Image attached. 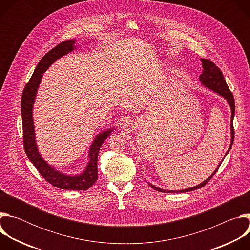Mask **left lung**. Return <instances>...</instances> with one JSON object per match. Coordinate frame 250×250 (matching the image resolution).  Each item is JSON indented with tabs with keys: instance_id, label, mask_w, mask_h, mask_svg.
<instances>
[{
	"instance_id": "obj_1",
	"label": "left lung",
	"mask_w": 250,
	"mask_h": 250,
	"mask_svg": "<svg viewBox=\"0 0 250 250\" xmlns=\"http://www.w3.org/2000/svg\"><path fill=\"white\" fill-rule=\"evenodd\" d=\"M202 61V66H203V73L199 76V79L201 81V84L209 89L210 91H213L215 93H217L218 95L222 96L224 99H226V101L228 102L229 108H230V112H231V116H230V145H229V150L227 151V153L225 154L223 160L225 159V157L227 156V154L229 152V150L231 149V146H232V144H233V139H234V131H233V117H234V111H235V104H234V99H233V96L231 94V92L229 91L228 85H227V82L223 76V73L222 71L215 65V63H212L210 60H208V59H204L202 58L201 59ZM223 160L220 162V164L218 165V167L216 168V170L213 171L211 173V175H209L206 180H204L202 183L194 186V187H191V188H188V189H183V190H165V189H161L159 187H156L154 185H152L151 183L147 182L148 185L158 191V192H161V193H186V192H191V191H194V190H197V189H200L202 187H204L208 182V180L210 179V178L216 174V172L218 171L219 167L221 166Z\"/></svg>"
}]
</instances>
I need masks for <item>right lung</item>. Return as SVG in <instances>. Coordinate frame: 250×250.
<instances>
[{
	"label": "right lung",
	"instance_id": "1",
	"mask_svg": "<svg viewBox=\"0 0 250 250\" xmlns=\"http://www.w3.org/2000/svg\"><path fill=\"white\" fill-rule=\"evenodd\" d=\"M76 48V40H69L61 42L53 49H51L48 53H46L37 65V68H35L30 80L24 87L21 104L23 145L28 159L48 183L59 189L75 191L89 189L98 179L97 161L100 147L104 139L111 134L112 131L116 129V127L108 128L96 135L88 151L87 165L81 173L75 175L67 174L57 170L55 167L50 165L40 152L37 139H35L33 105L43 73L56 60L70 52H72Z\"/></svg>",
	"mask_w": 250,
	"mask_h": 250
}]
</instances>
